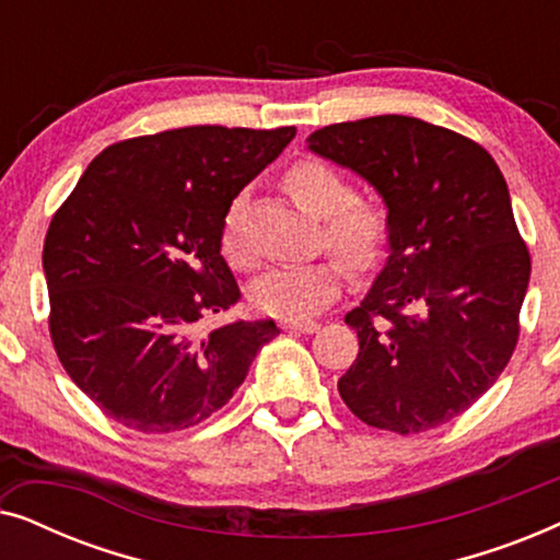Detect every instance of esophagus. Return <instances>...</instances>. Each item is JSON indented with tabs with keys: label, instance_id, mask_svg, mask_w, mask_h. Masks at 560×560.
<instances>
[{
	"label": "esophagus",
	"instance_id": "1",
	"mask_svg": "<svg viewBox=\"0 0 560 560\" xmlns=\"http://www.w3.org/2000/svg\"><path fill=\"white\" fill-rule=\"evenodd\" d=\"M280 326L285 328V331H298V334H313V331H318V320H313V318H285V320H280Z\"/></svg>",
	"mask_w": 560,
	"mask_h": 560
}]
</instances>
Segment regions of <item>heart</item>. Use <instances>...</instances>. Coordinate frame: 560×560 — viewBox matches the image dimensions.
Returning a JSON list of instances; mask_svg holds the SVG:
<instances>
[{
  "label": "heart",
  "mask_w": 560,
  "mask_h": 560,
  "mask_svg": "<svg viewBox=\"0 0 560 560\" xmlns=\"http://www.w3.org/2000/svg\"><path fill=\"white\" fill-rule=\"evenodd\" d=\"M282 186L303 209L324 217L328 247L354 267L377 262L389 234L385 206L374 196L349 190L339 167L318 158L298 160L282 175ZM221 252L236 267L249 265V249L240 236L236 206L229 209L221 226ZM347 282V265L339 257L313 262L280 265L252 282L249 301L257 311L278 318H308L336 301Z\"/></svg>",
  "instance_id": "1"
}]
</instances>
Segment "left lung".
<instances>
[{
	"label": "left lung",
	"mask_w": 560,
	"mask_h": 560,
	"mask_svg": "<svg viewBox=\"0 0 560 560\" xmlns=\"http://www.w3.org/2000/svg\"><path fill=\"white\" fill-rule=\"evenodd\" d=\"M308 148L387 203L385 270L347 324V408L400 435L431 431L494 385L520 339L530 252L494 158L454 129L382 114L316 129Z\"/></svg>",
	"instance_id": "obj_1"
}]
</instances>
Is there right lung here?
<instances>
[{
  "instance_id": "1",
  "label": "right lung",
  "mask_w": 560,
  "mask_h": 560,
  "mask_svg": "<svg viewBox=\"0 0 560 560\" xmlns=\"http://www.w3.org/2000/svg\"><path fill=\"white\" fill-rule=\"evenodd\" d=\"M295 127L196 125L114 142L52 213L43 247L52 347L106 418L140 433L198 425L232 400L272 318L201 331L240 301L221 226Z\"/></svg>"
}]
</instances>
